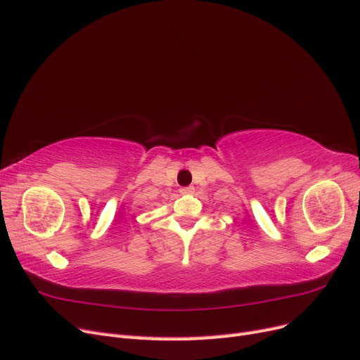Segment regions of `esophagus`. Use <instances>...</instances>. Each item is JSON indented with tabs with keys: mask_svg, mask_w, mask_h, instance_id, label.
Masks as SVG:
<instances>
[{
	"mask_svg": "<svg viewBox=\"0 0 360 360\" xmlns=\"http://www.w3.org/2000/svg\"><path fill=\"white\" fill-rule=\"evenodd\" d=\"M180 192L184 193V195H189V193H193V192H195V188H193V186H186V188H181Z\"/></svg>",
	"mask_w": 360,
	"mask_h": 360,
	"instance_id": "esophagus-1",
	"label": "esophagus"
}]
</instances>
